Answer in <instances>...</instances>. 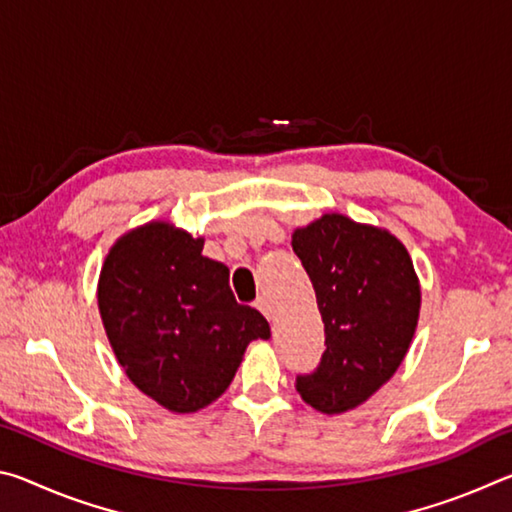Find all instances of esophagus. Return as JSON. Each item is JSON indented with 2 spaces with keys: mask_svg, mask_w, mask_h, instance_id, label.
<instances>
[{
  "mask_svg": "<svg viewBox=\"0 0 512 512\" xmlns=\"http://www.w3.org/2000/svg\"><path fill=\"white\" fill-rule=\"evenodd\" d=\"M255 307L259 309V311H262V314L268 318V320H271V316H273V311H271V305H268V298H257L255 300Z\"/></svg>",
  "mask_w": 512,
  "mask_h": 512,
  "instance_id": "esophagus-1",
  "label": "esophagus"
}]
</instances>
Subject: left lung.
Wrapping results in <instances>:
<instances>
[{
	"instance_id": "obj_1",
	"label": "left lung",
	"mask_w": 512,
	"mask_h": 512,
	"mask_svg": "<svg viewBox=\"0 0 512 512\" xmlns=\"http://www.w3.org/2000/svg\"><path fill=\"white\" fill-rule=\"evenodd\" d=\"M316 291L325 352L298 375L302 400L336 415L375 395L395 375L420 316V282L404 244L388 230L323 214L291 239Z\"/></svg>"
}]
</instances>
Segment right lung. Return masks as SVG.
Returning a JSON list of instances; mask_svg holds the SVG:
<instances>
[{
  "label": "right lung",
  "instance_id": "right-lung-1",
  "mask_svg": "<svg viewBox=\"0 0 512 512\" xmlns=\"http://www.w3.org/2000/svg\"><path fill=\"white\" fill-rule=\"evenodd\" d=\"M228 280V266L203 255V239L167 221L126 232L103 262L97 300L112 352L164 409L194 413L212 404L248 343L271 336Z\"/></svg>",
  "mask_w": 512,
  "mask_h": 512
}]
</instances>
